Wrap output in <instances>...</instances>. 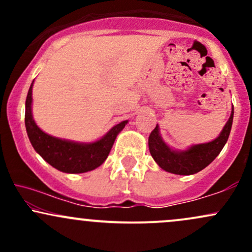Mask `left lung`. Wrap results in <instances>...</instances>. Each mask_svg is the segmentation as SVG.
Masks as SVG:
<instances>
[{"instance_id":"obj_1","label":"left lung","mask_w":252,"mask_h":252,"mask_svg":"<svg viewBox=\"0 0 252 252\" xmlns=\"http://www.w3.org/2000/svg\"><path fill=\"white\" fill-rule=\"evenodd\" d=\"M233 121V109L230 118L215 140L207 143L193 144L185 150H176L163 141L160 134V126L156 124L155 129L149 135V152L160 168L178 175H192L206 168L219 155L230 136Z\"/></svg>"}]
</instances>
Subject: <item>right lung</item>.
Listing matches in <instances>:
<instances>
[{
    "label": "right lung",
    "instance_id": "obj_1",
    "mask_svg": "<svg viewBox=\"0 0 252 252\" xmlns=\"http://www.w3.org/2000/svg\"><path fill=\"white\" fill-rule=\"evenodd\" d=\"M33 83L28 90L27 99H26L25 124L28 138L35 152L46 162L63 173L79 174L99 167L106 160L117 135L122 131L128 121H123L112 126L103 137L94 142H76V141L54 137L42 131L36 126L33 118V112H32Z\"/></svg>",
    "mask_w": 252,
    "mask_h": 252
}]
</instances>
